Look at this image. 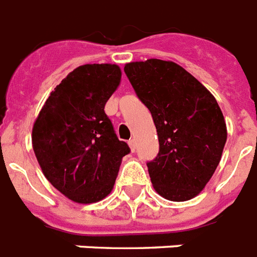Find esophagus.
Instances as JSON below:
<instances>
[{
	"label": "esophagus",
	"instance_id": "1",
	"mask_svg": "<svg viewBox=\"0 0 257 257\" xmlns=\"http://www.w3.org/2000/svg\"><path fill=\"white\" fill-rule=\"evenodd\" d=\"M128 146H130L131 151L135 153V149H137V142H135V139H130V141H128Z\"/></svg>",
	"mask_w": 257,
	"mask_h": 257
}]
</instances>
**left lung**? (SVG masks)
Returning <instances> with one entry per match:
<instances>
[{"instance_id":"obj_1","label":"left lung","mask_w":257,"mask_h":257,"mask_svg":"<svg viewBox=\"0 0 257 257\" xmlns=\"http://www.w3.org/2000/svg\"><path fill=\"white\" fill-rule=\"evenodd\" d=\"M124 73L157 127L159 153L147 162L154 188L172 202L195 198L213 175L227 141L215 96L171 61L130 62Z\"/></svg>"}]
</instances>
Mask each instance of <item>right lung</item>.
I'll list each match as a JSON object with an SVG mask.
<instances>
[{
    "instance_id": "right-lung-1",
    "label": "right lung",
    "mask_w": 257,
    "mask_h": 257,
    "mask_svg": "<svg viewBox=\"0 0 257 257\" xmlns=\"http://www.w3.org/2000/svg\"><path fill=\"white\" fill-rule=\"evenodd\" d=\"M120 77L119 66L110 63L77 67L51 91L33 126V150L44 175L75 203L106 198L130 153L104 112Z\"/></svg>"
}]
</instances>
